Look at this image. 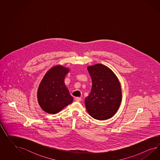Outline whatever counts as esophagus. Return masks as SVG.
<instances>
[{
  "label": "esophagus",
  "mask_w": 160,
  "mask_h": 160,
  "mask_svg": "<svg viewBox=\"0 0 160 160\" xmlns=\"http://www.w3.org/2000/svg\"><path fill=\"white\" fill-rule=\"evenodd\" d=\"M75 100L78 102H81L82 101V98L81 97H76Z\"/></svg>",
  "instance_id": "34e87169"
}]
</instances>
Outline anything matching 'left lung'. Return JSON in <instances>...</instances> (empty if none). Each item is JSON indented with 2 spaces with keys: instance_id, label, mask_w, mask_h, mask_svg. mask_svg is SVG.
Segmentation results:
<instances>
[{
  "instance_id": "left-lung-1",
  "label": "left lung",
  "mask_w": 160,
  "mask_h": 160,
  "mask_svg": "<svg viewBox=\"0 0 160 160\" xmlns=\"http://www.w3.org/2000/svg\"><path fill=\"white\" fill-rule=\"evenodd\" d=\"M92 80V87L85 105L92 118L104 120L117 112L121 102L120 82L112 70L102 64L87 68Z\"/></svg>"
}]
</instances>
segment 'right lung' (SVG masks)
<instances>
[{"label":"right lung","mask_w":160,"mask_h":160,"mask_svg":"<svg viewBox=\"0 0 160 160\" xmlns=\"http://www.w3.org/2000/svg\"><path fill=\"white\" fill-rule=\"evenodd\" d=\"M68 72V68L56 66L44 75L38 91L39 105L44 112L58 113L73 102V97L64 84V78Z\"/></svg>","instance_id":"right-lung-1"}]
</instances>
